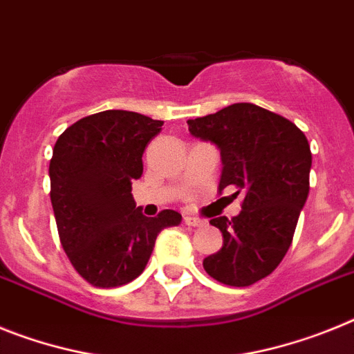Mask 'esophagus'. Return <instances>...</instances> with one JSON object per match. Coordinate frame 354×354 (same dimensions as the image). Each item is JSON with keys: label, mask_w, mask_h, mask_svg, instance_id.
Instances as JSON below:
<instances>
[{"label": "esophagus", "mask_w": 354, "mask_h": 354, "mask_svg": "<svg viewBox=\"0 0 354 354\" xmlns=\"http://www.w3.org/2000/svg\"><path fill=\"white\" fill-rule=\"evenodd\" d=\"M183 223L187 224V226H203V221L198 219V217H194V215H185L183 217Z\"/></svg>", "instance_id": "obj_1"}]
</instances>
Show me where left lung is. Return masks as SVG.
I'll return each instance as SVG.
<instances>
[{"mask_svg": "<svg viewBox=\"0 0 354 354\" xmlns=\"http://www.w3.org/2000/svg\"><path fill=\"white\" fill-rule=\"evenodd\" d=\"M192 137L221 151L219 192H242V212L215 217L223 248L203 260L214 279L248 287L269 276L292 244L310 190L312 153L294 122L253 103L230 104L187 121Z\"/></svg>", "mask_w": 354, "mask_h": 354, "instance_id": "obj_1", "label": "left lung"}]
</instances>
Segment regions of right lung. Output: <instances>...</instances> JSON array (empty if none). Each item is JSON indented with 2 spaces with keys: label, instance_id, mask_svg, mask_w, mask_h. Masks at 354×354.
Masks as SVG:
<instances>
[{
  "label": "right lung",
  "instance_id": "add662e5",
  "mask_svg": "<svg viewBox=\"0 0 354 354\" xmlns=\"http://www.w3.org/2000/svg\"><path fill=\"white\" fill-rule=\"evenodd\" d=\"M164 121L128 110H104L69 126L49 162L51 205L71 263L91 285L119 287L147 266L156 235L181 214L146 217L131 181L142 176V153Z\"/></svg>",
  "mask_w": 354,
  "mask_h": 354
}]
</instances>
